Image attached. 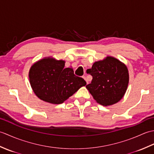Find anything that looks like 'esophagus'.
Segmentation results:
<instances>
[{"label": "esophagus", "mask_w": 154, "mask_h": 154, "mask_svg": "<svg viewBox=\"0 0 154 154\" xmlns=\"http://www.w3.org/2000/svg\"><path fill=\"white\" fill-rule=\"evenodd\" d=\"M83 79H85V80L86 81V82H87V83H89V81H88V79H87V78L85 77V76H83Z\"/></svg>", "instance_id": "34e87169"}]
</instances>
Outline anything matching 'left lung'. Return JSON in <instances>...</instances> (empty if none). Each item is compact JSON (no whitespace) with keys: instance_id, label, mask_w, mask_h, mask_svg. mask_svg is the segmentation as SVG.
<instances>
[{"instance_id":"obj_1","label":"left lung","mask_w":154,"mask_h":154,"mask_svg":"<svg viewBox=\"0 0 154 154\" xmlns=\"http://www.w3.org/2000/svg\"><path fill=\"white\" fill-rule=\"evenodd\" d=\"M87 73L93 76L91 83L86 88L97 103L110 106L122 99L129 82L126 65L116 58L107 56L94 62Z\"/></svg>"}]
</instances>
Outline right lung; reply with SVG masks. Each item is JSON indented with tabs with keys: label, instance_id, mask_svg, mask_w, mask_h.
Wrapping results in <instances>:
<instances>
[{
	"label": "right lung",
	"instance_id": "1",
	"mask_svg": "<svg viewBox=\"0 0 154 154\" xmlns=\"http://www.w3.org/2000/svg\"><path fill=\"white\" fill-rule=\"evenodd\" d=\"M65 63L62 60L47 57L32 65L29 79L39 99L51 104H61L86 85L83 78L74 74L73 68H65Z\"/></svg>",
	"mask_w": 154,
	"mask_h": 154
}]
</instances>
